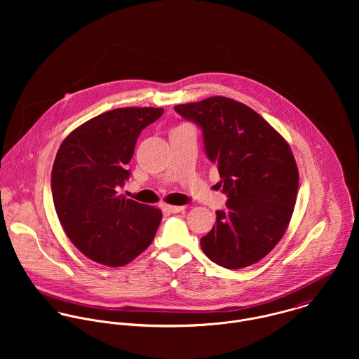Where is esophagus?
<instances>
[{
    "mask_svg": "<svg viewBox=\"0 0 359 359\" xmlns=\"http://www.w3.org/2000/svg\"><path fill=\"white\" fill-rule=\"evenodd\" d=\"M163 207H164V210H165V211H168V212H180V211L185 210V207H184V205H164Z\"/></svg>",
    "mask_w": 359,
    "mask_h": 359,
    "instance_id": "1",
    "label": "esophagus"
}]
</instances>
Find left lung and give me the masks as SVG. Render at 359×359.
<instances>
[{
    "instance_id": "obj_1",
    "label": "left lung",
    "mask_w": 359,
    "mask_h": 359,
    "mask_svg": "<svg viewBox=\"0 0 359 359\" xmlns=\"http://www.w3.org/2000/svg\"><path fill=\"white\" fill-rule=\"evenodd\" d=\"M203 133L228 202L215 211L202 250L228 269L266 256L285 235L299 189V168L286 140L252 107L225 97L174 106Z\"/></svg>"
}]
</instances>
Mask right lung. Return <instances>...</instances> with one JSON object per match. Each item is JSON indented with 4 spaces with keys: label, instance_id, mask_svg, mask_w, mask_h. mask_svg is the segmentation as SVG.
Returning <instances> with one entry per match:
<instances>
[{
    "label": "right lung",
    "instance_id": "obj_1",
    "mask_svg": "<svg viewBox=\"0 0 359 359\" xmlns=\"http://www.w3.org/2000/svg\"><path fill=\"white\" fill-rule=\"evenodd\" d=\"M161 107H118L86 121L60 144L52 199L63 231L90 259L123 266L152 243L161 210L118 195L141 131Z\"/></svg>",
    "mask_w": 359,
    "mask_h": 359
}]
</instances>
